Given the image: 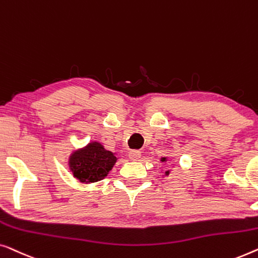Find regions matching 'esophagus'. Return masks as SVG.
Listing matches in <instances>:
<instances>
[{"mask_svg": "<svg viewBox=\"0 0 258 258\" xmlns=\"http://www.w3.org/2000/svg\"><path fill=\"white\" fill-rule=\"evenodd\" d=\"M140 157H141V152L139 151H131L128 153L130 160L132 161H138L140 159Z\"/></svg>", "mask_w": 258, "mask_h": 258, "instance_id": "1", "label": "esophagus"}]
</instances>
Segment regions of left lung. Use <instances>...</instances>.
<instances>
[{
	"label": "left lung",
	"instance_id": "1",
	"mask_svg": "<svg viewBox=\"0 0 258 258\" xmlns=\"http://www.w3.org/2000/svg\"><path fill=\"white\" fill-rule=\"evenodd\" d=\"M161 161H162V162H165V161H167V159H166V158H162V159H161ZM168 173H169V172H168V170H167V172H166V175H168Z\"/></svg>",
	"mask_w": 258,
	"mask_h": 258
}]
</instances>
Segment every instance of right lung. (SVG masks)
Returning a JSON list of instances; mask_svg holds the SVG:
<instances>
[{
  "instance_id": "right-lung-1",
  "label": "right lung",
  "mask_w": 258,
  "mask_h": 258,
  "mask_svg": "<svg viewBox=\"0 0 258 258\" xmlns=\"http://www.w3.org/2000/svg\"><path fill=\"white\" fill-rule=\"evenodd\" d=\"M117 161L110 151L99 143H91L83 150L75 152L70 157L69 165L74 176L81 182H97L104 179Z\"/></svg>"
}]
</instances>
